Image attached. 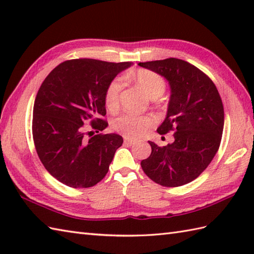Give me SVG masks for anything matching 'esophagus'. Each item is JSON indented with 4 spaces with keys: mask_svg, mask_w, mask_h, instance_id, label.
<instances>
[{
    "mask_svg": "<svg viewBox=\"0 0 254 254\" xmlns=\"http://www.w3.org/2000/svg\"><path fill=\"white\" fill-rule=\"evenodd\" d=\"M124 143L127 144V145H134V144H135V141H133V139L126 138V139H124Z\"/></svg>",
    "mask_w": 254,
    "mask_h": 254,
    "instance_id": "esophagus-1",
    "label": "esophagus"
}]
</instances>
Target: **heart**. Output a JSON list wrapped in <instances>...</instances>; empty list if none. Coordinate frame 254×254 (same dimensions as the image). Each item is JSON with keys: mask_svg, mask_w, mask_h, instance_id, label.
<instances>
[{"mask_svg": "<svg viewBox=\"0 0 254 254\" xmlns=\"http://www.w3.org/2000/svg\"><path fill=\"white\" fill-rule=\"evenodd\" d=\"M133 80L139 88H142L149 97L155 98L164 93L166 89V82L164 77L158 73L150 71V69L141 68L134 73ZM123 78L116 77L107 85L105 90V105L106 108L111 112H115L120 107L121 91L123 89ZM155 117L135 116V115H123L116 118L112 121V128L121 135L127 138H138L147 132L148 128L155 126Z\"/></svg>", "mask_w": 254, "mask_h": 254, "instance_id": "obj_1", "label": "heart"}]
</instances>
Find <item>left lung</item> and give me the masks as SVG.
<instances>
[{"instance_id":"8db88e82","label":"left lung","mask_w":254,"mask_h":254,"mask_svg":"<svg viewBox=\"0 0 254 254\" xmlns=\"http://www.w3.org/2000/svg\"><path fill=\"white\" fill-rule=\"evenodd\" d=\"M166 77L171 96L159 134L174 132L175 141L160 147L154 142L142 169L158 185L174 188L193 181L207 168L219 148L224 107L216 86L206 74L180 59L139 62Z\"/></svg>"}]
</instances>
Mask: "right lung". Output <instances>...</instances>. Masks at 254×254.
<instances>
[{
  "mask_svg": "<svg viewBox=\"0 0 254 254\" xmlns=\"http://www.w3.org/2000/svg\"><path fill=\"white\" fill-rule=\"evenodd\" d=\"M131 64L73 59L42 82L32 112V137L42 165L63 185L90 188L107 175L123 138L100 133L108 126L105 90ZM86 123L97 134L87 132Z\"/></svg>",
  "mask_w": 254,
  "mask_h": 254,
  "instance_id": "1",
  "label": "right lung"
}]
</instances>
